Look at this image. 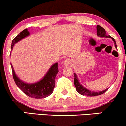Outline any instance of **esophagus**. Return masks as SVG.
<instances>
[{
    "label": "esophagus",
    "instance_id": "obj_1",
    "mask_svg": "<svg viewBox=\"0 0 126 126\" xmlns=\"http://www.w3.org/2000/svg\"><path fill=\"white\" fill-rule=\"evenodd\" d=\"M64 65L67 66V67H68V66L71 65V61L68 59H66L64 61Z\"/></svg>",
    "mask_w": 126,
    "mask_h": 126
}]
</instances>
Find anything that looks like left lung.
<instances>
[{
	"label": "left lung",
	"mask_w": 126,
	"mask_h": 126,
	"mask_svg": "<svg viewBox=\"0 0 126 126\" xmlns=\"http://www.w3.org/2000/svg\"><path fill=\"white\" fill-rule=\"evenodd\" d=\"M96 30H97V36L101 37H107V38H111L112 40L114 41V43L115 44V47L117 48V45H116V42H115V39L114 38H112L110 36H108V35L106 34L105 30L104 28L102 27L100 25H97L96 27ZM74 86L76 87V90L77 91V92L79 93L81 95H87V96H98V95H101V94H104L108 89H107L103 90V91H101V92H92L90 91V90L87 89H86L85 87H83V86L79 83V79L77 78V75L76 74V73H74Z\"/></svg>",
	"instance_id": "obj_1"
}]
</instances>
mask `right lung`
Returning a JSON list of instances; mask_svg holds the SVG:
<instances>
[{
    "label": "right lung",
    "mask_w": 126,
    "mask_h": 126,
    "mask_svg": "<svg viewBox=\"0 0 126 126\" xmlns=\"http://www.w3.org/2000/svg\"><path fill=\"white\" fill-rule=\"evenodd\" d=\"M29 35L30 32L27 29H25L22 31L12 40L11 47V50L13 49L15 43ZM11 65L15 83H16V86L27 95L32 98L41 99L47 97L52 94L55 87V77L56 74L58 73L57 63L52 65L45 77L42 80L32 84H28L21 80L16 76L11 63Z\"/></svg>",
    "instance_id": "add662e5"
}]
</instances>
